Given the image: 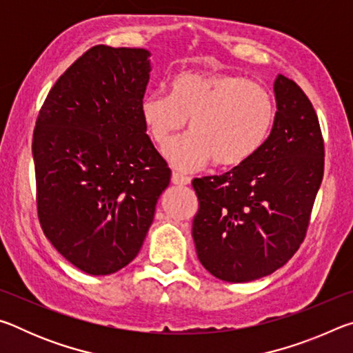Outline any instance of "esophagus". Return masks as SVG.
<instances>
[{
  "label": "esophagus",
  "instance_id": "esophagus-1",
  "mask_svg": "<svg viewBox=\"0 0 353 353\" xmlns=\"http://www.w3.org/2000/svg\"><path fill=\"white\" fill-rule=\"evenodd\" d=\"M171 182L174 185H179V187H185V185H190L191 183V179L190 177H185L177 174V172H172L171 176Z\"/></svg>",
  "mask_w": 353,
  "mask_h": 353
}]
</instances>
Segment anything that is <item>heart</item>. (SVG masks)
Segmentation results:
<instances>
[{
  "label": "heart",
  "instance_id": "heart-1",
  "mask_svg": "<svg viewBox=\"0 0 353 353\" xmlns=\"http://www.w3.org/2000/svg\"><path fill=\"white\" fill-rule=\"evenodd\" d=\"M140 115L152 141L165 146L190 121L192 134L170 143L163 155L172 168L191 172L214 163L244 165L265 146L276 121L272 94L259 82L225 73L174 76L170 94L148 93Z\"/></svg>",
  "mask_w": 353,
  "mask_h": 353
}]
</instances>
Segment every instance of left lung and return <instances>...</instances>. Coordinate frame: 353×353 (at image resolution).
Here are the masks:
<instances>
[{
  "label": "left lung",
  "instance_id": "obj_1",
  "mask_svg": "<svg viewBox=\"0 0 353 353\" xmlns=\"http://www.w3.org/2000/svg\"><path fill=\"white\" fill-rule=\"evenodd\" d=\"M274 93L276 121L265 146L223 176L193 181L196 254L224 282L270 276L296 254L324 176V140L307 94L282 74Z\"/></svg>",
  "mask_w": 353,
  "mask_h": 353
}]
</instances>
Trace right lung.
<instances>
[{
    "label": "right lung",
    "instance_id": "1",
    "mask_svg": "<svg viewBox=\"0 0 353 353\" xmlns=\"http://www.w3.org/2000/svg\"><path fill=\"white\" fill-rule=\"evenodd\" d=\"M143 48L98 45L59 77L32 137L43 234L90 276L140 252L171 170L140 115L151 73Z\"/></svg>",
    "mask_w": 353,
    "mask_h": 353
}]
</instances>
